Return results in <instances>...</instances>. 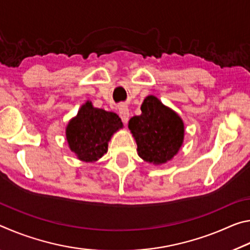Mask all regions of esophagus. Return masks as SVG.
Returning <instances> with one entry per match:
<instances>
[{"instance_id": "1", "label": "esophagus", "mask_w": 250, "mask_h": 250, "mask_svg": "<svg viewBox=\"0 0 250 250\" xmlns=\"http://www.w3.org/2000/svg\"><path fill=\"white\" fill-rule=\"evenodd\" d=\"M119 116L124 124H126V122L129 121L130 112H129V109L126 108L125 105H120L119 107Z\"/></svg>"}]
</instances>
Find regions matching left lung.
Instances as JSON below:
<instances>
[{
    "label": "left lung",
    "mask_w": 250,
    "mask_h": 250,
    "mask_svg": "<svg viewBox=\"0 0 250 250\" xmlns=\"http://www.w3.org/2000/svg\"><path fill=\"white\" fill-rule=\"evenodd\" d=\"M128 126L137 142L139 156L154 166L172 160L183 145V120L155 96L146 97L141 115L131 118Z\"/></svg>",
    "instance_id": "8db88e82"
}]
</instances>
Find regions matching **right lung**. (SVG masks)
<instances>
[{
	"instance_id": "1",
	"label": "right lung",
	"mask_w": 250,
	"mask_h": 250,
	"mask_svg": "<svg viewBox=\"0 0 250 250\" xmlns=\"http://www.w3.org/2000/svg\"><path fill=\"white\" fill-rule=\"evenodd\" d=\"M122 126L117 113L96 108L87 100L67 125L66 139L78 160L95 163L107 153L108 142Z\"/></svg>"
}]
</instances>
